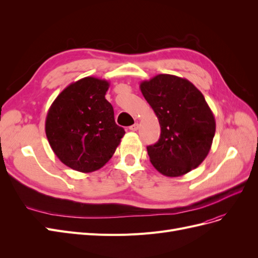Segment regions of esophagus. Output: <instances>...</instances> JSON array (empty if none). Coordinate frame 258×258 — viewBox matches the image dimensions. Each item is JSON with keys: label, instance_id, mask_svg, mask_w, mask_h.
I'll return each instance as SVG.
<instances>
[{"label": "esophagus", "instance_id": "obj_1", "mask_svg": "<svg viewBox=\"0 0 258 258\" xmlns=\"http://www.w3.org/2000/svg\"><path fill=\"white\" fill-rule=\"evenodd\" d=\"M139 128H140V124H139L138 122H137V123H134V124H132V126L129 127V129H130L131 131H137Z\"/></svg>", "mask_w": 258, "mask_h": 258}]
</instances>
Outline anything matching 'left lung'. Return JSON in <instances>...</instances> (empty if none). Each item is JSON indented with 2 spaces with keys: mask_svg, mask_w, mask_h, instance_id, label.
Returning <instances> with one entry per match:
<instances>
[{
  "mask_svg": "<svg viewBox=\"0 0 258 258\" xmlns=\"http://www.w3.org/2000/svg\"><path fill=\"white\" fill-rule=\"evenodd\" d=\"M159 120L157 143L147 146L154 168L162 175L181 176L206 159L215 135V118L201 91L188 80L158 74L140 84Z\"/></svg>",
  "mask_w": 258,
  "mask_h": 258,
  "instance_id": "8db88e82",
  "label": "left lung"
}]
</instances>
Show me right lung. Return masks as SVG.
I'll list each match as a JSON object with an SVG mask.
<instances>
[{"mask_svg":"<svg viewBox=\"0 0 258 258\" xmlns=\"http://www.w3.org/2000/svg\"><path fill=\"white\" fill-rule=\"evenodd\" d=\"M108 87L105 80L84 77L59 93L46 116L51 150L66 166L83 173L102 168L124 135L105 99Z\"/></svg>","mask_w":258,"mask_h":258,"instance_id":"obj_1","label":"right lung"}]
</instances>
